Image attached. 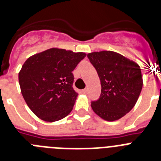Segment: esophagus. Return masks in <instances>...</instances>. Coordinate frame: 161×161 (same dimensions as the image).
Returning a JSON list of instances; mask_svg holds the SVG:
<instances>
[{"mask_svg": "<svg viewBox=\"0 0 161 161\" xmlns=\"http://www.w3.org/2000/svg\"><path fill=\"white\" fill-rule=\"evenodd\" d=\"M87 92H88L87 89H83V90H82V93H85V94H86V93H87Z\"/></svg>", "mask_w": 161, "mask_h": 161, "instance_id": "1", "label": "esophagus"}]
</instances>
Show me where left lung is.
Here are the masks:
<instances>
[{"mask_svg": "<svg viewBox=\"0 0 161 161\" xmlns=\"http://www.w3.org/2000/svg\"><path fill=\"white\" fill-rule=\"evenodd\" d=\"M100 78L99 98L91 102L93 111L106 121L118 120L131 110L143 87L141 69L133 61L110 51L87 55Z\"/></svg>", "mask_w": 161, "mask_h": 161, "instance_id": "8db88e82", "label": "left lung"}]
</instances>
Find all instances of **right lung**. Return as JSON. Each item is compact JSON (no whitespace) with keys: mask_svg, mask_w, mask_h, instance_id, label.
Listing matches in <instances>:
<instances>
[{"mask_svg":"<svg viewBox=\"0 0 161 161\" xmlns=\"http://www.w3.org/2000/svg\"><path fill=\"white\" fill-rule=\"evenodd\" d=\"M85 55L52 48L26 59L18 80L22 96L37 117L55 122L72 111L78 95L72 72Z\"/></svg>","mask_w":161,"mask_h":161,"instance_id":"1","label":"right lung"}]
</instances>
